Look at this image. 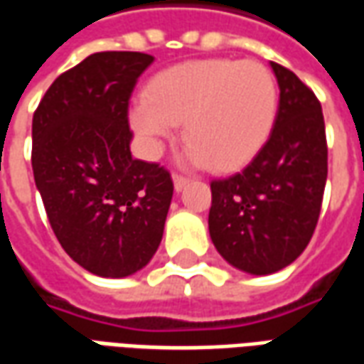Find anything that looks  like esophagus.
Returning <instances> with one entry per match:
<instances>
[{
    "instance_id": "1",
    "label": "esophagus",
    "mask_w": 364,
    "mask_h": 364,
    "mask_svg": "<svg viewBox=\"0 0 364 364\" xmlns=\"http://www.w3.org/2000/svg\"><path fill=\"white\" fill-rule=\"evenodd\" d=\"M187 185H189V177H183V175H173V187L177 193L185 189Z\"/></svg>"
}]
</instances>
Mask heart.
Listing matches in <instances>:
<instances>
[{
    "label": "heart",
    "mask_w": 364,
    "mask_h": 364,
    "mask_svg": "<svg viewBox=\"0 0 364 364\" xmlns=\"http://www.w3.org/2000/svg\"><path fill=\"white\" fill-rule=\"evenodd\" d=\"M277 109L279 87L261 62L191 60L151 77L130 109V124L146 154L158 156L183 120L189 140L183 161L226 171L244 166L267 142Z\"/></svg>",
    "instance_id": "heart-1"
}]
</instances>
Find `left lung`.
<instances>
[{
    "instance_id": "left-lung-1",
    "label": "left lung",
    "mask_w": 364,
    "mask_h": 364,
    "mask_svg": "<svg viewBox=\"0 0 364 364\" xmlns=\"http://www.w3.org/2000/svg\"><path fill=\"white\" fill-rule=\"evenodd\" d=\"M271 68L281 95L267 142L240 173L210 183V240L232 267L250 274L277 273L304 252L328 179L320 101L290 70Z\"/></svg>"
}]
</instances>
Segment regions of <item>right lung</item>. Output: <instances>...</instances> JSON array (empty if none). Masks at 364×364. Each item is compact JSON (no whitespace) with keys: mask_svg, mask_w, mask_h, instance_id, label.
I'll return each mask as SVG.
<instances>
[{"mask_svg":"<svg viewBox=\"0 0 364 364\" xmlns=\"http://www.w3.org/2000/svg\"><path fill=\"white\" fill-rule=\"evenodd\" d=\"M151 62L142 52H95L54 80L33 117L46 216L64 252L99 277L150 263L173 197L169 171L130 154L128 101Z\"/></svg>","mask_w":364,"mask_h":364,"instance_id":"obj_1","label":"right lung"}]
</instances>
